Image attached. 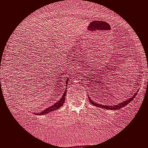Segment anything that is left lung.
Instances as JSON below:
<instances>
[{"label":"left lung","mask_w":148,"mask_h":148,"mask_svg":"<svg viewBox=\"0 0 148 148\" xmlns=\"http://www.w3.org/2000/svg\"><path fill=\"white\" fill-rule=\"evenodd\" d=\"M135 95H136V93L134 94L132 98H130V99L126 100V101L121 102V103H119V104L116 105V106H106V105H103V104H99V103H95L94 101H92V100L91 99L90 97H89V102L92 103V105L95 106H97L98 108H101L107 109V110H119V109H121V108H123L126 105L128 104V103H130V102L132 101L133 99H134Z\"/></svg>","instance_id":"left-lung-1"}]
</instances>
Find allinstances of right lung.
I'll list each match as a JSON object with an SVG mask.
<instances>
[{
    "label": "right lung",
    "instance_id": "1",
    "mask_svg": "<svg viewBox=\"0 0 148 148\" xmlns=\"http://www.w3.org/2000/svg\"><path fill=\"white\" fill-rule=\"evenodd\" d=\"M66 82H67V81H66ZM66 92V88L64 92V93L62 95V96L61 97V98H60V99L58 100L56 103H55L54 104L51 106L47 108L45 110L42 111L40 113H36V114H37L38 115V114H39V115H42V114H47V113H49L50 112H53V111L57 110V109L60 108V107L62 106L64 103L65 99H66V98H65ZM34 114H35V113H34Z\"/></svg>",
    "mask_w": 148,
    "mask_h": 148
}]
</instances>
